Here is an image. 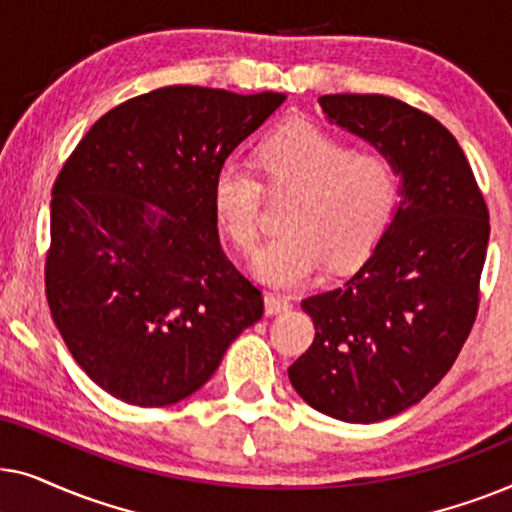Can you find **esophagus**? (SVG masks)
<instances>
[{"instance_id":"1","label":"esophagus","mask_w":512,"mask_h":512,"mask_svg":"<svg viewBox=\"0 0 512 512\" xmlns=\"http://www.w3.org/2000/svg\"><path fill=\"white\" fill-rule=\"evenodd\" d=\"M291 310V300L279 296V293H265V312L268 314H282Z\"/></svg>"}]
</instances>
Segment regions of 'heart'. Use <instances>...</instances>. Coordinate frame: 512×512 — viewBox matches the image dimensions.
<instances>
[{
  "instance_id": "b5f03b06",
  "label": "heart",
  "mask_w": 512,
  "mask_h": 512,
  "mask_svg": "<svg viewBox=\"0 0 512 512\" xmlns=\"http://www.w3.org/2000/svg\"><path fill=\"white\" fill-rule=\"evenodd\" d=\"M263 186L291 193L284 233L265 244L254 275L279 289H293L317 275L326 256L347 265L377 242L396 200V167L380 151L352 149L310 121L270 132L254 153ZM212 212L228 240L251 254L261 235V184L235 163L219 167L212 181Z\"/></svg>"
}]
</instances>
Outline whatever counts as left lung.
I'll use <instances>...</instances> for the list:
<instances>
[{"instance_id": "1", "label": "left lung", "mask_w": 512, "mask_h": 512, "mask_svg": "<svg viewBox=\"0 0 512 512\" xmlns=\"http://www.w3.org/2000/svg\"><path fill=\"white\" fill-rule=\"evenodd\" d=\"M328 123L396 167L398 207L359 270L300 307L317 328L289 368L298 396L349 424L401 415L447 375L478 314L489 214L436 118L387 95L319 97Z\"/></svg>"}]
</instances>
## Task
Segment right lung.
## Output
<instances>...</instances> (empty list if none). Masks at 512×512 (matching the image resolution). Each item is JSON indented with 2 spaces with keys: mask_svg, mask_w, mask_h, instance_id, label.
Wrapping results in <instances>:
<instances>
[{
  "mask_svg": "<svg viewBox=\"0 0 512 512\" xmlns=\"http://www.w3.org/2000/svg\"><path fill=\"white\" fill-rule=\"evenodd\" d=\"M286 95L167 86L107 111L51 200L46 298L65 345L139 408L205 384L263 296L223 254L212 181Z\"/></svg>",
  "mask_w": 512,
  "mask_h": 512,
  "instance_id": "right-lung-1",
  "label": "right lung"
}]
</instances>
